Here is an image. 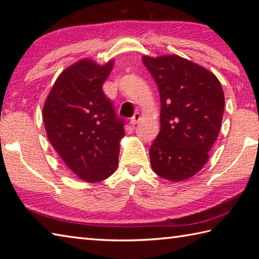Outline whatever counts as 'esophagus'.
Returning <instances> with one entry per match:
<instances>
[{
	"mask_svg": "<svg viewBox=\"0 0 259 259\" xmlns=\"http://www.w3.org/2000/svg\"><path fill=\"white\" fill-rule=\"evenodd\" d=\"M140 121V114L137 112V113H135V115L133 118H131V120H130V123L133 124V125H135V124H137Z\"/></svg>",
	"mask_w": 259,
	"mask_h": 259,
	"instance_id": "esophagus-1",
	"label": "esophagus"
}]
</instances>
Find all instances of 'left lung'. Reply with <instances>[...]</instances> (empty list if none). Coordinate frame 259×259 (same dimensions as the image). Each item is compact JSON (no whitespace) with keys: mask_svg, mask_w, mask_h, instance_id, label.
Segmentation results:
<instances>
[{"mask_svg":"<svg viewBox=\"0 0 259 259\" xmlns=\"http://www.w3.org/2000/svg\"><path fill=\"white\" fill-rule=\"evenodd\" d=\"M161 102L160 133L149 149L159 177L186 180L208 161L221 130L225 97L210 71L178 56L144 57Z\"/></svg>","mask_w":259,"mask_h":259,"instance_id":"1","label":"left lung"}]
</instances>
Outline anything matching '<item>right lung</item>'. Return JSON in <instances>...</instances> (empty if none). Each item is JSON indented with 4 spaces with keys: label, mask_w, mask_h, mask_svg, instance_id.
<instances>
[{
    "label": "right lung",
    "mask_w": 259,
    "mask_h": 259,
    "mask_svg": "<svg viewBox=\"0 0 259 259\" xmlns=\"http://www.w3.org/2000/svg\"><path fill=\"white\" fill-rule=\"evenodd\" d=\"M112 61L98 65L91 60L65 69L43 107L48 138L65 164L88 183L110 177L118 166L124 120L117 117L102 84Z\"/></svg>",
    "instance_id": "obj_1"
}]
</instances>
